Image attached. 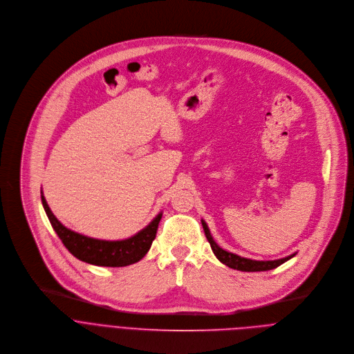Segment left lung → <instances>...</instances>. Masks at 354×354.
<instances>
[{"label": "left lung", "mask_w": 354, "mask_h": 354, "mask_svg": "<svg viewBox=\"0 0 354 354\" xmlns=\"http://www.w3.org/2000/svg\"><path fill=\"white\" fill-rule=\"evenodd\" d=\"M202 223V227H203V232H205V236L210 244V248L212 251H214L215 257L222 262L225 263L226 266L232 268V269H237V270H241V272H263V270H270V269H274L277 268L279 265L285 263L286 261H289L290 258H293L296 254H292L286 258H281V259H274V261H255V259H248V258H244V257H240L237 254H233L230 251H226L223 248H221L216 241L214 240V237H212L210 232H209V227L206 225V222L202 219L201 221Z\"/></svg>", "instance_id": "1"}]
</instances>
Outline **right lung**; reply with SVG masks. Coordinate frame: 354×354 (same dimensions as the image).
<instances>
[{
    "label": "right lung",
    "mask_w": 354,
    "mask_h": 354,
    "mask_svg": "<svg viewBox=\"0 0 354 354\" xmlns=\"http://www.w3.org/2000/svg\"><path fill=\"white\" fill-rule=\"evenodd\" d=\"M41 203L46 210V215L62 241L66 250L75 258L96 266L120 268L135 263L142 259L149 251L158 232L159 222L162 219V212L152 219V222L139 230L136 234L124 240H100L93 239L81 233H77L65 227L51 212L41 189Z\"/></svg>",
    "instance_id": "add662e5"
}]
</instances>
